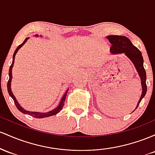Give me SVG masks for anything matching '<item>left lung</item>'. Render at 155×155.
<instances>
[{
    "label": "left lung",
    "instance_id": "obj_1",
    "mask_svg": "<svg viewBox=\"0 0 155 155\" xmlns=\"http://www.w3.org/2000/svg\"><path fill=\"white\" fill-rule=\"evenodd\" d=\"M107 39L109 40L111 44V48L110 49V53H113V54L124 53L125 55L133 62L137 72H138L140 81H141L142 94L138 102V105L135 107V109H137L140 101L145 97L147 91V83H146L147 74H146V70L143 67V58L141 53L136 47L132 44L131 41L126 36L111 35L107 36Z\"/></svg>",
    "mask_w": 155,
    "mask_h": 155
}]
</instances>
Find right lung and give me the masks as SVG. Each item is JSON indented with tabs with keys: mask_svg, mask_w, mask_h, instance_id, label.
Listing matches in <instances>:
<instances>
[{
	"mask_svg": "<svg viewBox=\"0 0 155 155\" xmlns=\"http://www.w3.org/2000/svg\"><path fill=\"white\" fill-rule=\"evenodd\" d=\"M36 36H39L36 34L35 35ZM29 39V37H27L26 39L24 40L23 42L22 43L21 45H19L18 47L17 48V49L15 50V53H14V55H13V60H12V65L10 66V68H9V72H8V75H9V79H8V83H7V89H8V94H9V96L12 97V99H13L14 102H15V105H16L17 108L20 111V112L22 113V114H28V115H30L31 116H33V117L34 118H37V119H42V118H45V117H48V116H53V115H55V114H57L58 113L60 112L61 110H62V108H63L64 105V102H65V99H66V97H67V91H69V89L67 90V91L65 92V94L63 95V97H62L61 98V102L60 104H59L58 106L57 107H55L54 110H52L49 111V112H47V113H39V112H31V111H28V110H26L25 109H23L21 106L20 105V104L18 103V102H17L16 98H15V97L14 96L13 93H12V89H11V82H12V67H13L14 66V63H15V55H16V53H17V51H18L19 49H20V48L27 41V40Z\"/></svg>",
	"mask_w": 155,
	"mask_h": 155,
	"instance_id": "obj_1",
	"label": "right lung"
}]
</instances>
